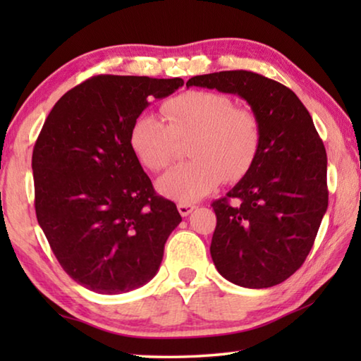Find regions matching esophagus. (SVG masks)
Here are the masks:
<instances>
[{
	"mask_svg": "<svg viewBox=\"0 0 361 361\" xmlns=\"http://www.w3.org/2000/svg\"><path fill=\"white\" fill-rule=\"evenodd\" d=\"M176 207H178V212H180L181 216H188L189 213H191L195 209L194 204H178Z\"/></svg>",
	"mask_w": 361,
	"mask_h": 361,
	"instance_id": "obj_1",
	"label": "esophagus"
}]
</instances>
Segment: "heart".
<instances>
[{
	"label": "heart",
	"instance_id": "heart-1",
	"mask_svg": "<svg viewBox=\"0 0 361 361\" xmlns=\"http://www.w3.org/2000/svg\"><path fill=\"white\" fill-rule=\"evenodd\" d=\"M167 123L152 113L132 122L130 149L151 172L167 169L176 140H189L191 161L161 176L157 189L181 204L212 192L221 180L237 181L248 173L262 143L261 121L252 108L235 106L231 97L210 90H188L164 105Z\"/></svg>",
	"mask_w": 361,
	"mask_h": 361
}]
</instances>
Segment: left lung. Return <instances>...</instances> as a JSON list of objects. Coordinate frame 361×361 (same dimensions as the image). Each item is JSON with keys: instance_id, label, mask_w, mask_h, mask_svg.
I'll use <instances>...</instances> for the list:
<instances>
[{"instance_id": "1", "label": "left lung", "mask_w": 361, "mask_h": 361, "mask_svg": "<svg viewBox=\"0 0 361 361\" xmlns=\"http://www.w3.org/2000/svg\"><path fill=\"white\" fill-rule=\"evenodd\" d=\"M186 85L242 97L262 127L253 167L212 204V259L245 288L282 283L307 258L328 209L326 151L314 121L291 89L253 71L210 73Z\"/></svg>"}]
</instances>
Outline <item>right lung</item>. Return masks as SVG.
Masks as SVG:
<instances>
[{
  "label": "right lung",
  "mask_w": 361,
  "mask_h": 361,
  "mask_svg": "<svg viewBox=\"0 0 361 361\" xmlns=\"http://www.w3.org/2000/svg\"><path fill=\"white\" fill-rule=\"evenodd\" d=\"M181 78L99 75L49 113L32 157L36 218L60 266L90 291L121 295L156 276L176 205L156 194L129 145L132 122Z\"/></svg>",
  "instance_id": "obj_1"
}]
</instances>
